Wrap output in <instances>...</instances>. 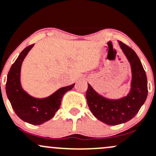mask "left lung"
I'll return each instance as SVG.
<instances>
[{"mask_svg":"<svg viewBox=\"0 0 156 156\" xmlns=\"http://www.w3.org/2000/svg\"><path fill=\"white\" fill-rule=\"evenodd\" d=\"M118 42L132 70L131 88L127 96L117 99H108L99 94L90 83L86 93L88 106L94 117L109 126L124 123L134 117L148 94L147 75L140 59L134 50L120 41Z\"/></svg>","mask_w":156,"mask_h":156,"instance_id":"8db88e82","label":"left lung"}]
</instances>
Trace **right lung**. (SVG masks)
Wrapping results in <instances>:
<instances>
[{
	"instance_id": "obj_1",
	"label": "right lung",
	"mask_w": 156,
	"mask_h": 156,
	"mask_svg": "<svg viewBox=\"0 0 156 156\" xmlns=\"http://www.w3.org/2000/svg\"><path fill=\"white\" fill-rule=\"evenodd\" d=\"M34 45L26 47L11 66L7 75L6 93L18 117L32 125H41L54 117L60 108L63 95L71 90L75 83L60 88L51 96L42 99L33 97L24 90L21 84V68L23 60Z\"/></svg>"
}]
</instances>
